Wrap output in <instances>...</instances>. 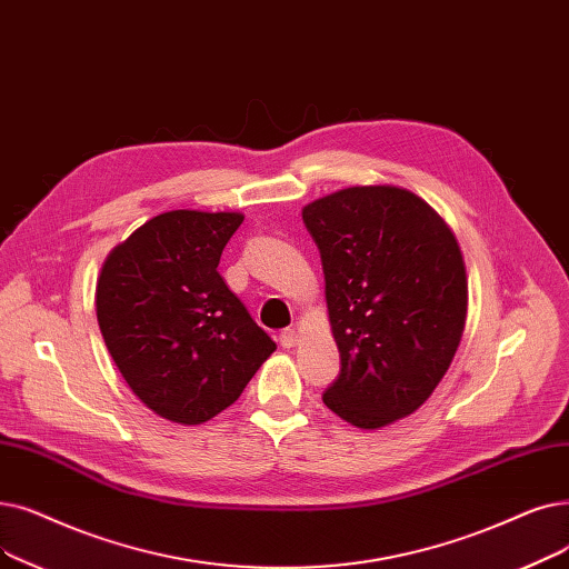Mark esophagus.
<instances>
[{
  "label": "esophagus",
  "instance_id": "obj_1",
  "mask_svg": "<svg viewBox=\"0 0 569 569\" xmlns=\"http://www.w3.org/2000/svg\"><path fill=\"white\" fill-rule=\"evenodd\" d=\"M279 341H281L283 349H292V346L300 341V337H298V332H295V330H283V332L279 335Z\"/></svg>",
  "mask_w": 569,
  "mask_h": 569
}]
</instances>
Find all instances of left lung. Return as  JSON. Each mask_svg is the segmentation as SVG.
Segmentation results:
<instances>
[{"label":"left lung","instance_id":"1","mask_svg":"<svg viewBox=\"0 0 569 569\" xmlns=\"http://www.w3.org/2000/svg\"><path fill=\"white\" fill-rule=\"evenodd\" d=\"M302 220L326 274L341 369L323 402L379 430L421 407L447 375L467 320L453 230L400 186H351L309 202Z\"/></svg>","mask_w":569,"mask_h":569}]
</instances>
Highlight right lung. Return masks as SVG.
I'll use <instances>...</instances> for the list:
<instances>
[{
  "label": "right lung",
  "instance_id": "obj_1",
  "mask_svg": "<svg viewBox=\"0 0 569 569\" xmlns=\"http://www.w3.org/2000/svg\"><path fill=\"white\" fill-rule=\"evenodd\" d=\"M239 211H164L107 256L97 323L137 398L171 423L200 426L237 402L277 343L218 274Z\"/></svg>",
  "mask_w": 569,
  "mask_h": 569
}]
</instances>
